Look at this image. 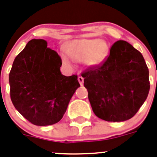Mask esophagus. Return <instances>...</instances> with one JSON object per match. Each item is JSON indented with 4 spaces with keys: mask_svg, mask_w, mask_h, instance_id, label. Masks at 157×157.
Here are the masks:
<instances>
[{
    "mask_svg": "<svg viewBox=\"0 0 157 157\" xmlns=\"http://www.w3.org/2000/svg\"><path fill=\"white\" fill-rule=\"evenodd\" d=\"M77 80H78V81H79V83H80V85L82 86L83 84H84V78H83L81 76H79L78 78H77Z\"/></svg>",
    "mask_w": 157,
    "mask_h": 157,
    "instance_id": "esophagus-1",
    "label": "esophagus"
}]
</instances>
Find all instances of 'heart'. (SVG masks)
Listing matches in <instances>:
<instances>
[{"label": "heart", "instance_id": "heart-1", "mask_svg": "<svg viewBox=\"0 0 157 157\" xmlns=\"http://www.w3.org/2000/svg\"><path fill=\"white\" fill-rule=\"evenodd\" d=\"M108 44L100 39H81L73 40L66 48V55L63 56V60L66 66H73L74 62H84L90 68L101 66L109 56Z\"/></svg>", "mask_w": 157, "mask_h": 157}]
</instances>
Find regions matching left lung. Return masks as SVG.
<instances>
[{"instance_id":"8db88e82","label":"left lung","mask_w":157,"mask_h":157,"mask_svg":"<svg viewBox=\"0 0 157 157\" xmlns=\"http://www.w3.org/2000/svg\"><path fill=\"white\" fill-rule=\"evenodd\" d=\"M93 112L98 118L121 122L136 114L149 91V69L143 56L118 40L101 66L82 73Z\"/></svg>"}]
</instances>
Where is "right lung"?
I'll use <instances>...</instances> for the list:
<instances>
[{
  "label": "right lung",
  "instance_id": "add662e5",
  "mask_svg": "<svg viewBox=\"0 0 157 157\" xmlns=\"http://www.w3.org/2000/svg\"><path fill=\"white\" fill-rule=\"evenodd\" d=\"M42 39L29 40L15 57L9 73L10 95L14 106L37 126L56 124L80 87L77 76L60 71L61 58Z\"/></svg>",
  "mask_w": 157,
  "mask_h": 157
}]
</instances>
